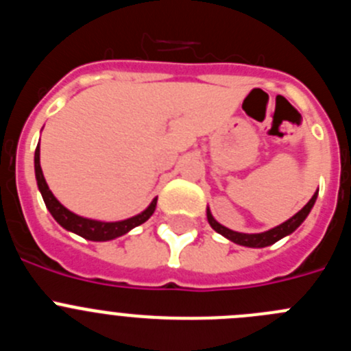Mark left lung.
Listing matches in <instances>:
<instances>
[{
	"label": "left lung",
	"mask_w": 351,
	"mask_h": 351,
	"mask_svg": "<svg viewBox=\"0 0 351 351\" xmlns=\"http://www.w3.org/2000/svg\"><path fill=\"white\" fill-rule=\"evenodd\" d=\"M316 197H318V191L313 195L311 200H309V202L306 204V206H304L302 209L295 214V216H291V218L287 219L285 223L274 226V228H271V230H267V232H262V234H241V232L228 230V228H225L223 225H219V223L213 218V214H210L209 209H207V219H209V225L213 226L214 230L218 232V234H221L223 237L230 239L232 243L241 244V246H247V247H265V246H271V244L278 243V241H280V239H283L285 235H290L291 232L295 230V228H299L300 223L308 218V214L311 213L313 206H315V202H316Z\"/></svg>",
	"instance_id": "left-lung-1"
}]
</instances>
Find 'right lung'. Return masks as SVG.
Masks as SVG:
<instances>
[{
    "instance_id": "right-lung-1",
    "label": "right lung",
    "mask_w": 351,
    "mask_h": 351,
    "mask_svg": "<svg viewBox=\"0 0 351 351\" xmlns=\"http://www.w3.org/2000/svg\"><path fill=\"white\" fill-rule=\"evenodd\" d=\"M35 176H36V182H38V190L43 197V202H45V206H47L49 213L52 214V218L60 223L63 228L80 235V237L88 239V241H112V239L128 234L132 228H135V226L147 221V219L153 216L154 209H156L158 198H154L147 209L142 210V213L137 214V216H133V218L123 219V221L107 223V221H96V219H88V218H82V216H77V214L68 210L64 206H61L60 200H58V198L52 195V191L49 190L45 178H43L42 167H40V144L36 145V151H35Z\"/></svg>"
}]
</instances>
